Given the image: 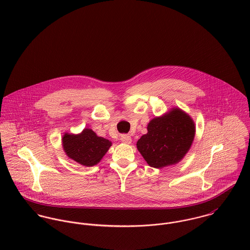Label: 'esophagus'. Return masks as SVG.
<instances>
[{
  "mask_svg": "<svg viewBox=\"0 0 250 250\" xmlns=\"http://www.w3.org/2000/svg\"><path fill=\"white\" fill-rule=\"evenodd\" d=\"M121 142H122V143H127V144H130L131 142H132V139H131V137L128 136V135H122V136H121Z\"/></svg>",
  "mask_w": 250,
  "mask_h": 250,
  "instance_id": "esophagus-1",
  "label": "esophagus"
}]
</instances>
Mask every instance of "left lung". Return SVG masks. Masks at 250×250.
Listing matches in <instances>:
<instances>
[{
	"instance_id": "left-lung-1",
	"label": "left lung",
	"mask_w": 250,
	"mask_h": 250,
	"mask_svg": "<svg viewBox=\"0 0 250 250\" xmlns=\"http://www.w3.org/2000/svg\"><path fill=\"white\" fill-rule=\"evenodd\" d=\"M147 131L138 141L137 147L146 163L155 168L179 163L189 150L195 136L193 120L178 107L153 118L147 125Z\"/></svg>"
}]
</instances>
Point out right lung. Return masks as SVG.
Here are the masks:
<instances>
[{
  "mask_svg": "<svg viewBox=\"0 0 250 250\" xmlns=\"http://www.w3.org/2000/svg\"><path fill=\"white\" fill-rule=\"evenodd\" d=\"M62 141L66 155L84 167L97 165L111 146L108 140L98 137L91 129H83L78 135L65 133Z\"/></svg>",
  "mask_w": 250,
  "mask_h": 250,
  "instance_id": "right-lung-1",
  "label": "right lung"
}]
</instances>
